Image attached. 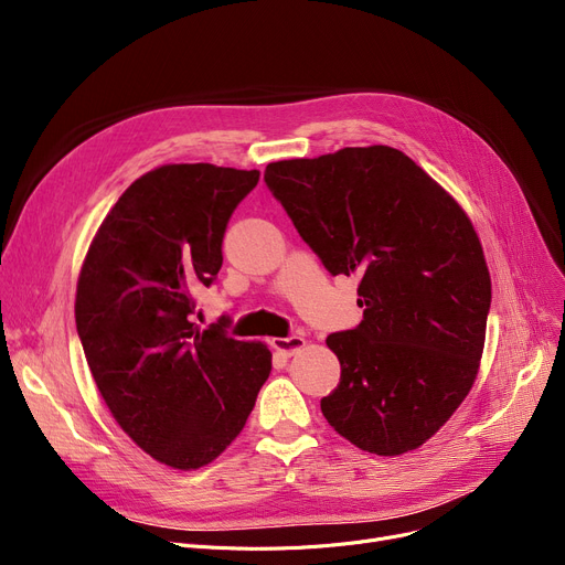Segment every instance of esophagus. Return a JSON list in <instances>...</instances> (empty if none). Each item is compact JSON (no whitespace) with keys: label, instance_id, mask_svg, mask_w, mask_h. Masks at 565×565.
<instances>
[{"label":"esophagus","instance_id":"34e87169","mask_svg":"<svg viewBox=\"0 0 565 565\" xmlns=\"http://www.w3.org/2000/svg\"><path fill=\"white\" fill-rule=\"evenodd\" d=\"M270 345L279 354H284V358H292V354H298L307 345V339H302V337H284V339L277 337V339L270 341Z\"/></svg>","mask_w":565,"mask_h":565}]
</instances>
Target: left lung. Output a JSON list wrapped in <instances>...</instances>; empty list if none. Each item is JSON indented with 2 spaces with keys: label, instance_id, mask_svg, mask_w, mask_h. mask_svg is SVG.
Wrapping results in <instances>:
<instances>
[{
  "label": "left lung",
  "instance_id": "left-lung-1",
  "mask_svg": "<svg viewBox=\"0 0 565 565\" xmlns=\"http://www.w3.org/2000/svg\"><path fill=\"white\" fill-rule=\"evenodd\" d=\"M265 183L332 275H360L364 320L328 337L341 382L324 419L369 454L419 449L481 366L492 284L471 220L392 146L270 162Z\"/></svg>",
  "mask_w": 565,
  "mask_h": 565
}]
</instances>
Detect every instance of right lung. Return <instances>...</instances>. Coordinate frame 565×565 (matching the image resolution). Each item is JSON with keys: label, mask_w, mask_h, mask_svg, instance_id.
Instances as JSON below:
<instances>
[{"label": "right lung", "mask_w": 565, "mask_h": 565, "mask_svg": "<svg viewBox=\"0 0 565 565\" xmlns=\"http://www.w3.org/2000/svg\"><path fill=\"white\" fill-rule=\"evenodd\" d=\"M260 171L162 164L118 196L84 256L75 322L96 387L158 462L199 469L241 435L273 371L260 341L190 320L222 267V237Z\"/></svg>", "instance_id": "add662e5"}]
</instances>
